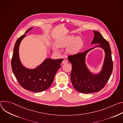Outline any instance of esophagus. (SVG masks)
<instances>
[{"mask_svg": "<svg viewBox=\"0 0 123 123\" xmlns=\"http://www.w3.org/2000/svg\"><path fill=\"white\" fill-rule=\"evenodd\" d=\"M67 63V60H66V59H64L63 61L62 62V64H65V63Z\"/></svg>", "mask_w": 123, "mask_h": 123, "instance_id": "34e87169", "label": "esophagus"}]
</instances>
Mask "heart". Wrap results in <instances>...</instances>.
<instances>
[{
	"instance_id": "obj_1",
	"label": "heart",
	"mask_w": 123,
	"mask_h": 123,
	"mask_svg": "<svg viewBox=\"0 0 123 123\" xmlns=\"http://www.w3.org/2000/svg\"><path fill=\"white\" fill-rule=\"evenodd\" d=\"M84 46V42L80 37H76L74 36H67L58 43V46L62 48L67 47L66 52L70 55L78 53Z\"/></svg>"
}]
</instances>
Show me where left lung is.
<instances>
[{
    "mask_svg": "<svg viewBox=\"0 0 123 123\" xmlns=\"http://www.w3.org/2000/svg\"><path fill=\"white\" fill-rule=\"evenodd\" d=\"M93 32L94 37L91 44H99L95 47H100L105 52L104 64L99 74L92 73L85 63L87 53L95 47L68 57V59L72 64L70 74L72 85L76 90L83 93L97 92L102 89L110 79L113 70V61L110 44L99 32L94 31Z\"/></svg>",
    "mask_w": 123,
    "mask_h": 123,
    "instance_id": "1",
    "label": "left lung"
}]
</instances>
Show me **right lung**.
I'll use <instances>...</instances> for the list:
<instances>
[{"instance_id": "1", "label": "right lung", "mask_w": 123, "mask_h": 123, "mask_svg": "<svg viewBox=\"0 0 123 123\" xmlns=\"http://www.w3.org/2000/svg\"><path fill=\"white\" fill-rule=\"evenodd\" d=\"M32 28L31 27L27 30L25 34ZM25 36L23 35L20 37L15 43L11 61L12 70L23 88L34 92H42L51 86L63 59H46L35 69L26 68L20 61L18 52L19 44Z\"/></svg>"}]
</instances>
